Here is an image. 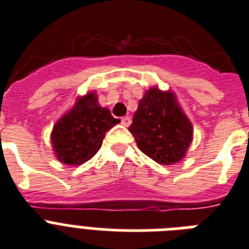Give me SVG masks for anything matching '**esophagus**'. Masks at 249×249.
Instances as JSON below:
<instances>
[{
    "label": "esophagus",
    "mask_w": 249,
    "mask_h": 249,
    "mask_svg": "<svg viewBox=\"0 0 249 249\" xmlns=\"http://www.w3.org/2000/svg\"><path fill=\"white\" fill-rule=\"evenodd\" d=\"M121 124L124 125V126H129V125L131 124L130 116H125V118L121 119Z\"/></svg>",
    "instance_id": "obj_1"
}]
</instances>
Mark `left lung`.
<instances>
[{
	"instance_id": "left-lung-1",
	"label": "left lung",
	"mask_w": 249,
	"mask_h": 249,
	"mask_svg": "<svg viewBox=\"0 0 249 249\" xmlns=\"http://www.w3.org/2000/svg\"><path fill=\"white\" fill-rule=\"evenodd\" d=\"M129 131L138 148L161 165L179 162L193 141V126L171 90L149 88L138 104Z\"/></svg>"
}]
</instances>
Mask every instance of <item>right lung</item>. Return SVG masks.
I'll return each mask as SVG.
<instances>
[{"mask_svg":"<svg viewBox=\"0 0 249 249\" xmlns=\"http://www.w3.org/2000/svg\"><path fill=\"white\" fill-rule=\"evenodd\" d=\"M120 123L110 110L98 105L94 92L76 98V102L54 124L51 142L60 162L78 166L92 159L104 142L106 131Z\"/></svg>","mask_w":249,"mask_h":249,"instance_id":"obj_1","label":"right lung"}]
</instances>
